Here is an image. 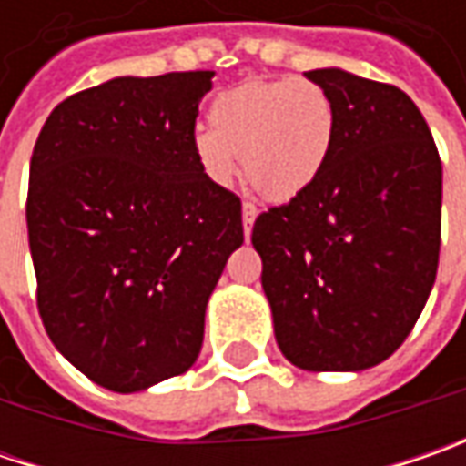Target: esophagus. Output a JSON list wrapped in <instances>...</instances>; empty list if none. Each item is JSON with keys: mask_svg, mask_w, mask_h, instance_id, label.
Wrapping results in <instances>:
<instances>
[{"mask_svg": "<svg viewBox=\"0 0 466 466\" xmlns=\"http://www.w3.org/2000/svg\"><path fill=\"white\" fill-rule=\"evenodd\" d=\"M243 230H246V236H251V228H254V220H257V215H259V209L251 205V202H243Z\"/></svg>", "mask_w": 466, "mask_h": 466, "instance_id": "obj_1", "label": "esophagus"}]
</instances>
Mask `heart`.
Wrapping results in <instances>:
<instances>
[{"label": "heart", "mask_w": 466, "mask_h": 466, "mask_svg": "<svg viewBox=\"0 0 466 466\" xmlns=\"http://www.w3.org/2000/svg\"><path fill=\"white\" fill-rule=\"evenodd\" d=\"M337 111L309 77L248 80L209 106V127L194 132V153L215 184H230L238 155L261 197L285 202L319 181L329 163Z\"/></svg>", "instance_id": "1"}]
</instances>
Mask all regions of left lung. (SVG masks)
Masks as SVG:
<instances>
[{"mask_svg": "<svg viewBox=\"0 0 466 466\" xmlns=\"http://www.w3.org/2000/svg\"><path fill=\"white\" fill-rule=\"evenodd\" d=\"M306 77L337 111L329 163L261 212L251 243L282 355L303 370H366L407 339L436 282L443 168L400 87L345 69Z\"/></svg>", "mask_w": 466, "mask_h": 466, "instance_id": "1", "label": "left lung"}]
</instances>
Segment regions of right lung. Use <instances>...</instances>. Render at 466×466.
<instances>
[{"label": "right lung", "mask_w": 466, "mask_h": 466, "mask_svg": "<svg viewBox=\"0 0 466 466\" xmlns=\"http://www.w3.org/2000/svg\"><path fill=\"white\" fill-rule=\"evenodd\" d=\"M215 72L116 77L62 100L30 157L27 241L54 348L118 394L178 376L243 243L241 199L194 153Z\"/></svg>", "instance_id": "1"}]
</instances>
